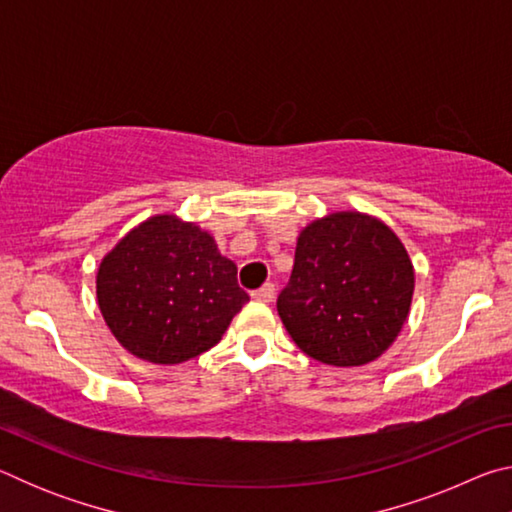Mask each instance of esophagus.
I'll list each match as a JSON object with an SVG mask.
<instances>
[{"mask_svg": "<svg viewBox=\"0 0 512 512\" xmlns=\"http://www.w3.org/2000/svg\"><path fill=\"white\" fill-rule=\"evenodd\" d=\"M250 296H253V300H259V302H273V298H275V284L266 282V284H262V287L250 293Z\"/></svg>", "mask_w": 512, "mask_h": 512, "instance_id": "1", "label": "esophagus"}]
</instances>
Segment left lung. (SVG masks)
Wrapping results in <instances>:
<instances>
[{"instance_id": "obj_1", "label": "left lung", "mask_w": 512, "mask_h": 512, "mask_svg": "<svg viewBox=\"0 0 512 512\" xmlns=\"http://www.w3.org/2000/svg\"><path fill=\"white\" fill-rule=\"evenodd\" d=\"M415 271L400 237L366 212H332L300 230L277 314L298 348L334 368L366 366L409 318Z\"/></svg>"}]
</instances>
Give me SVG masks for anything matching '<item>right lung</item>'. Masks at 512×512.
Here are the masks:
<instances>
[{
	"instance_id": "obj_1",
	"label": "right lung",
	"mask_w": 512,
	"mask_h": 512,
	"mask_svg": "<svg viewBox=\"0 0 512 512\" xmlns=\"http://www.w3.org/2000/svg\"><path fill=\"white\" fill-rule=\"evenodd\" d=\"M97 302L121 348L173 366L214 348L248 293L210 232L176 214H155L103 255Z\"/></svg>"
}]
</instances>
